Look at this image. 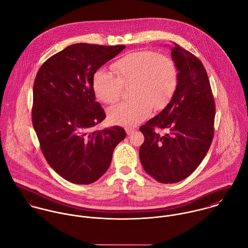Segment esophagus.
I'll use <instances>...</instances> for the list:
<instances>
[{
    "mask_svg": "<svg viewBox=\"0 0 248 248\" xmlns=\"http://www.w3.org/2000/svg\"><path fill=\"white\" fill-rule=\"evenodd\" d=\"M125 130H126V133H127V135L129 136V135H132L133 133H134V131H135V129L134 128H125Z\"/></svg>",
    "mask_w": 248,
    "mask_h": 248,
    "instance_id": "esophagus-1",
    "label": "esophagus"
}]
</instances>
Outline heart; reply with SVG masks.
<instances>
[{"instance_id":"heart-1","label":"heart","mask_w":248,"mask_h":248,"mask_svg":"<svg viewBox=\"0 0 248 248\" xmlns=\"http://www.w3.org/2000/svg\"><path fill=\"white\" fill-rule=\"evenodd\" d=\"M114 74L98 70L93 77V89L104 103L118 101L123 86L131 85L130 96L109 109L110 120L124 126H135L149 117L151 109L163 110L172 99L178 84L174 60L166 53L152 50L129 52L111 66Z\"/></svg>"}]
</instances>
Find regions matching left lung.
<instances>
[{
	"instance_id": "8db88e82",
	"label": "left lung",
	"mask_w": 248,
	"mask_h": 248,
	"mask_svg": "<svg viewBox=\"0 0 248 248\" xmlns=\"http://www.w3.org/2000/svg\"><path fill=\"white\" fill-rule=\"evenodd\" d=\"M171 57L178 71L176 91L168 105L140 127L145 136L139 150L141 164L148 174L164 184L179 182L196 170L213 141L216 114L201 61L176 43ZM156 127L167 133H156Z\"/></svg>"
}]
</instances>
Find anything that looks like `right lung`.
Wrapping results in <instances>:
<instances>
[{
    "label": "right lung",
    "instance_id": "1",
    "mask_svg": "<svg viewBox=\"0 0 248 248\" xmlns=\"http://www.w3.org/2000/svg\"><path fill=\"white\" fill-rule=\"evenodd\" d=\"M124 45H71L40 67L33 84L32 124L48 164L74 184L97 181L126 133L118 125L94 127L105 119L96 101L94 74Z\"/></svg>",
    "mask_w": 248,
    "mask_h": 248
}]
</instances>
